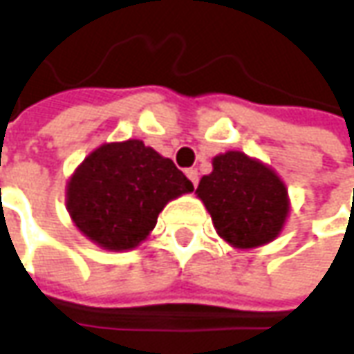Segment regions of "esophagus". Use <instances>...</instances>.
<instances>
[{
  "mask_svg": "<svg viewBox=\"0 0 354 354\" xmlns=\"http://www.w3.org/2000/svg\"><path fill=\"white\" fill-rule=\"evenodd\" d=\"M186 176L192 180L194 187H197V182H199V174H197L196 168H189V170H186Z\"/></svg>",
  "mask_w": 354,
  "mask_h": 354,
  "instance_id": "esophagus-1",
  "label": "esophagus"
}]
</instances>
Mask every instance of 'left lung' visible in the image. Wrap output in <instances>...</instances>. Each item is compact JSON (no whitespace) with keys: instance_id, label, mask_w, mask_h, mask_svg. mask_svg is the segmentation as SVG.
<instances>
[{"instance_id":"left-lung-1","label":"left lung","mask_w":354,"mask_h":354,"mask_svg":"<svg viewBox=\"0 0 354 354\" xmlns=\"http://www.w3.org/2000/svg\"><path fill=\"white\" fill-rule=\"evenodd\" d=\"M197 196L211 213L218 236L236 248H256L277 236L288 213L287 187L279 176L244 153L213 158Z\"/></svg>"}]
</instances>
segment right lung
I'll use <instances>...</instances> for the list:
<instances>
[{
    "label": "right lung",
    "mask_w": 354,
    "mask_h": 354,
    "mask_svg": "<svg viewBox=\"0 0 354 354\" xmlns=\"http://www.w3.org/2000/svg\"><path fill=\"white\" fill-rule=\"evenodd\" d=\"M192 189L170 158L129 139L98 147L83 160L67 186V209L98 246L131 250L155 228L168 201Z\"/></svg>",
    "instance_id": "1"
}]
</instances>
